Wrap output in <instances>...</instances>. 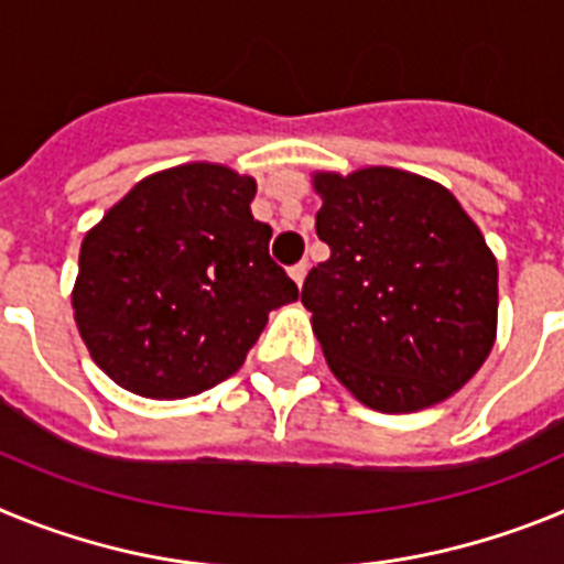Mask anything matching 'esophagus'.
<instances>
[{"mask_svg": "<svg viewBox=\"0 0 564 564\" xmlns=\"http://www.w3.org/2000/svg\"><path fill=\"white\" fill-rule=\"evenodd\" d=\"M305 273H307V262H296V265H291V279L296 282V285H302Z\"/></svg>", "mask_w": 564, "mask_h": 564, "instance_id": "1", "label": "esophagus"}]
</instances>
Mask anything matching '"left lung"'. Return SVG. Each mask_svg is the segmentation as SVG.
<instances>
[{
	"label": "left lung",
	"mask_w": 564,
	"mask_h": 564,
	"mask_svg": "<svg viewBox=\"0 0 564 564\" xmlns=\"http://www.w3.org/2000/svg\"><path fill=\"white\" fill-rule=\"evenodd\" d=\"M330 246L302 285L333 376L378 412H415L480 370L497 262L455 194L401 169L316 174Z\"/></svg>",
	"instance_id": "1"
}]
</instances>
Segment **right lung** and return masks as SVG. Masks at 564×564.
Instances as JSON below:
<instances>
[{
  "instance_id": "obj_1",
  "label": "right lung",
  "mask_w": 564,
  "mask_h": 564,
  "mask_svg": "<svg viewBox=\"0 0 564 564\" xmlns=\"http://www.w3.org/2000/svg\"><path fill=\"white\" fill-rule=\"evenodd\" d=\"M257 183L214 163L141 181L84 237L73 291L93 361L147 398L212 390L299 288L253 220Z\"/></svg>"
}]
</instances>
